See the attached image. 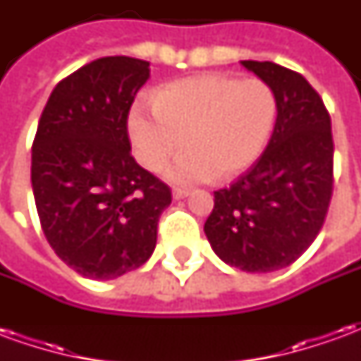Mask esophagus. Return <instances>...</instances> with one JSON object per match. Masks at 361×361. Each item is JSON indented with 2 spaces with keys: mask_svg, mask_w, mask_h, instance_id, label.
Here are the masks:
<instances>
[{
  "mask_svg": "<svg viewBox=\"0 0 361 361\" xmlns=\"http://www.w3.org/2000/svg\"><path fill=\"white\" fill-rule=\"evenodd\" d=\"M172 197H173V199H176V201H180V199H185V197H189V189L176 188L172 191Z\"/></svg>",
  "mask_w": 361,
  "mask_h": 361,
  "instance_id": "esophagus-1",
  "label": "esophagus"
}]
</instances>
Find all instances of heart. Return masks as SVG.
Here are the masks:
<instances>
[{
  "label": "heart",
  "instance_id": "b5f03b06",
  "mask_svg": "<svg viewBox=\"0 0 361 361\" xmlns=\"http://www.w3.org/2000/svg\"><path fill=\"white\" fill-rule=\"evenodd\" d=\"M154 114L129 116V139L147 170L158 172L188 139L191 152L166 170L173 183L232 180L263 154L279 102L261 79L199 75L166 85L152 96Z\"/></svg>",
  "mask_w": 361,
  "mask_h": 361
}]
</instances>
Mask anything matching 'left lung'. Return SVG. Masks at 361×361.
<instances>
[{
    "label": "left lung",
    "instance_id": "left-lung-1",
    "mask_svg": "<svg viewBox=\"0 0 361 361\" xmlns=\"http://www.w3.org/2000/svg\"><path fill=\"white\" fill-rule=\"evenodd\" d=\"M242 66L276 96V123L257 164L214 191L204 234L226 265L274 272L292 265L325 222L333 195L331 118L300 73L272 61L245 59Z\"/></svg>",
    "mask_w": 361,
    "mask_h": 361
}]
</instances>
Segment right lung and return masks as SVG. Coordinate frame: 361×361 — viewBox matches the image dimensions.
<instances>
[{
	"label": "right lung",
	"mask_w": 361,
	"mask_h": 361,
	"mask_svg": "<svg viewBox=\"0 0 361 361\" xmlns=\"http://www.w3.org/2000/svg\"><path fill=\"white\" fill-rule=\"evenodd\" d=\"M150 63L127 56L90 61L56 85L38 121L30 180L44 235L81 276L111 280L157 247L170 188L135 162L129 108Z\"/></svg>",
	"instance_id": "right-lung-1"
}]
</instances>
